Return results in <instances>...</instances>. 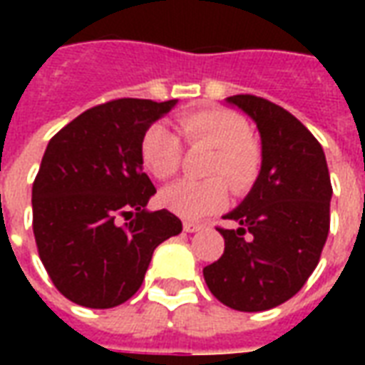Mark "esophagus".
Returning <instances> with one entry per match:
<instances>
[{
	"label": "esophagus",
	"mask_w": 365,
	"mask_h": 365,
	"mask_svg": "<svg viewBox=\"0 0 365 365\" xmlns=\"http://www.w3.org/2000/svg\"><path fill=\"white\" fill-rule=\"evenodd\" d=\"M203 227H205V225L199 221H183V230H185V232H197V230H201Z\"/></svg>",
	"instance_id": "34e87169"
}]
</instances>
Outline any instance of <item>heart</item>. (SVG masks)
<instances>
[{
	"label": "heart",
	"mask_w": 365,
	"mask_h": 365,
	"mask_svg": "<svg viewBox=\"0 0 365 365\" xmlns=\"http://www.w3.org/2000/svg\"><path fill=\"white\" fill-rule=\"evenodd\" d=\"M178 135L190 148L205 146L211 154L203 168L207 180H185L162 191L160 201L182 219H201L227 205L229 191L245 193L258 180L264 162L260 143L248 135V123L227 107H207L182 113L175 119ZM180 138L164 125H152L140 136V164L160 182L178 174L182 166Z\"/></svg>",
	"instance_id": "obj_1"
}]
</instances>
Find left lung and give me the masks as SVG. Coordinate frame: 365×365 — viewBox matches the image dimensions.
I'll return each mask as SVG.
<instances>
[{
  "mask_svg": "<svg viewBox=\"0 0 365 365\" xmlns=\"http://www.w3.org/2000/svg\"><path fill=\"white\" fill-rule=\"evenodd\" d=\"M227 101L256 123L264 162L245 201L225 215L238 227L219 229L225 252L203 277L222 305L258 313L293 297L317 268L332 185L322 146L289 111L248 93Z\"/></svg>",
  "mask_w": 365,
  "mask_h": 365,
  "instance_id": "obj_1",
  "label": "left lung"
}]
</instances>
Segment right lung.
Wrapping results in <instances>:
<instances>
[{
    "label": "right lung",
    "mask_w": 365,
    "mask_h": 365,
    "mask_svg": "<svg viewBox=\"0 0 365 365\" xmlns=\"http://www.w3.org/2000/svg\"><path fill=\"white\" fill-rule=\"evenodd\" d=\"M175 105L113 99L52 136L33 183V232L46 274L72 303L111 309L143 285L154 248L182 232L166 209L146 211L156 193L138 144Z\"/></svg>",
    "instance_id": "add662e5"
}]
</instances>
